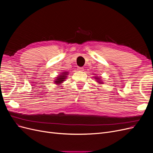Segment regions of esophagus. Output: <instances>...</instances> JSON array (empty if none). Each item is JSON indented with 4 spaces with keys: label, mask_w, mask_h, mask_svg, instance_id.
I'll return each instance as SVG.
<instances>
[{
    "label": "esophagus",
    "mask_w": 153,
    "mask_h": 153,
    "mask_svg": "<svg viewBox=\"0 0 153 153\" xmlns=\"http://www.w3.org/2000/svg\"><path fill=\"white\" fill-rule=\"evenodd\" d=\"M77 69H78V71H84V68H82V67H78Z\"/></svg>",
    "instance_id": "esophagus-1"
}]
</instances>
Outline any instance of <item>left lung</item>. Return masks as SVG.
Instances as JSON below:
<instances>
[{
  "instance_id": "obj_1",
  "label": "left lung",
  "mask_w": 153,
  "mask_h": 153,
  "mask_svg": "<svg viewBox=\"0 0 153 153\" xmlns=\"http://www.w3.org/2000/svg\"><path fill=\"white\" fill-rule=\"evenodd\" d=\"M94 79H96V82L98 83L99 84H103L104 82L103 80H101V76H94Z\"/></svg>"
}]
</instances>
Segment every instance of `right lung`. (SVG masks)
I'll return each mask as SVG.
<instances>
[{
	"label": "right lung",
	"mask_w": 153,
	"mask_h": 153,
	"mask_svg": "<svg viewBox=\"0 0 153 153\" xmlns=\"http://www.w3.org/2000/svg\"><path fill=\"white\" fill-rule=\"evenodd\" d=\"M68 74L69 72L67 71H62V73H61V74H59V75H57V77H55V80H53L54 84H55L57 85H61V84H62V83L66 80Z\"/></svg>",
	"instance_id": "add662e5"
}]
</instances>
